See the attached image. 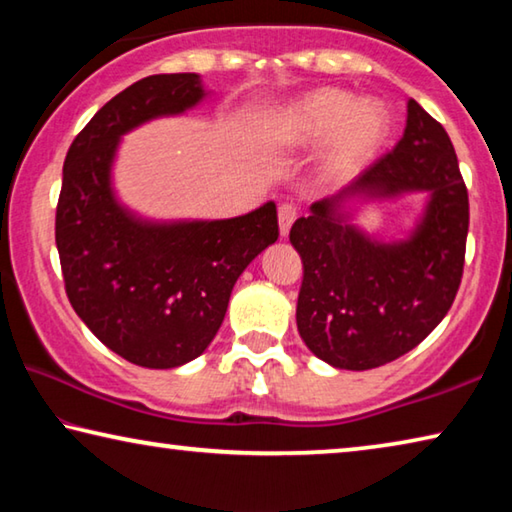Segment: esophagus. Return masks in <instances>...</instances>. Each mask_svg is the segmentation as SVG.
Listing matches in <instances>:
<instances>
[{
    "instance_id": "obj_1",
    "label": "esophagus",
    "mask_w": 512,
    "mask_h": 512,
    "mask_svg": "<svg viewBox=\"0 0 512 512\" xmlns=\"http://www.w3.org/2000/svg\"><path fill=\"white\" fill-rule=\"evenodd\" d=\"M298 216V207L293 203H282L280 207H277V221H280V232L282 235H287V232L291 230L293 221H296Z\"/></svg>"
}]
</instances>
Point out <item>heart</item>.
<instances>
[{"label":"heart","instance_id":"obj_1","mask_svg":"<svg viewBox=\"0 0 512 512\" xmlns=\"http://www.w3.org/2000/svg\"><path fill=\"white\" fill-rule=\"evenodd\" d=\"M388 133V112L379 101L323 88L289 103L268 121V140L284 149H309L329 142L327 169L350 173L379 149Z\"/></svg>","mask_w":512,"mask_h":512}]
</instances>
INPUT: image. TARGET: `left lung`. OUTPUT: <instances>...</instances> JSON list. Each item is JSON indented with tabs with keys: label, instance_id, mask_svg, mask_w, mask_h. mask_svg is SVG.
<instances>
[{
	"label": "left lung",
	"instance_id": "8db88e82",
	"mask_svg": "<svg viewBox=\"0 0 512 512\" xmlns=\"http://www.w3.org/2000/svg\"><path fill=\"white\" fill-rule=\"evenodd\" d=\"M404 191L432 194L409 242H370L335 212L340 196L311 205L289 232L305 268L298 332L334 368L370 370L400 359L436 329L461 287L467 187L447 131L413 99L402 140L341 195Z\"/></svg>",
	"mask_w": 512,
	"mask_h": 512
}]
</instances>
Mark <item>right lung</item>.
<instances>
[{
    "mask_svg": "<svg viewBox=\"0 0 512 512\" xmlns=\"http://www.w3.org/2000/svg\"><path fill=\"white\" fill-rule=\"evenodd\" d=\"M201 99L198 74L146 76L88 121L63 164L56 246L65 293L90 332L135 366L176 368L203 354L237 277L280 235L275 203L237 219L160 225L112 196L119 137Z\"/></svg>",
    "mask_w": 512,
    "mask_h": 512,
    "instance_id": "obj_1",
    "label": "right lung"
}]
</instances>
